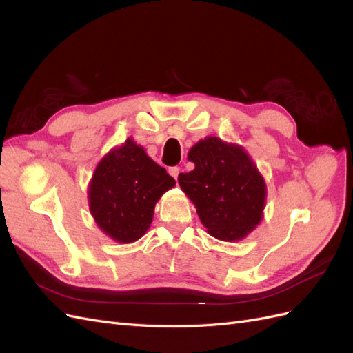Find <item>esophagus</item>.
<instances>
[{
    "mask_svg": "<svg viewBox=\"0 0 353 353\" xmlns=\"http://www.w3.org/2000/svg\"><path fill=\"white\" fill-rule=\"evenodd\" d=\"M169 174L176 179L178 175H179V168H178V166H170V168H169Z\"/></svg>",
    "mask_w": 353,
    "mask_h": 353,
    "instance_id": "obj_1",
    "label": "esophagus"
}]
</instances>
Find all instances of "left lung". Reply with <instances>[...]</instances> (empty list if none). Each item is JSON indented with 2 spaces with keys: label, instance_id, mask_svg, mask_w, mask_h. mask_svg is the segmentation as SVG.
<instances>
[{
  "label": "left lung",
  "instance_id": "obj_1",
  "mask_svg": "<svg viewBox=\"0 0 353 353\" xmlns=\"http://www.w3.org/2000/svg\"><path fill=\"white\" fill-rule=\"evenodd\" d=\"M194 169L178 175L184 193L210 236L234 241L262 219L266 187L252 159L241 147L216 137L199 141L188 153Z\"/></svg>",
  "mask_w": 353,
  "mask_h": 353
}]
</instances>
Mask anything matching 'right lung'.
<instances>
[{
	"label": "right lung",
	"mask_w": 353,
	"mask_h": 353,
	"mask_svg": "<svg viewBox=\"0 0 353 353\" xmlns=\"http://www.w3.org/2000/svg\"><path fill=\"white\" fill-rule=\"evenodd\" d=\"M175 185L166 169L154 163L132 140L114 148L95 169L90 209L97 225L116 241L132 243L148 230L156 201Z\"/></svg>",
	"instance_id": "1"
}]
</instances>
